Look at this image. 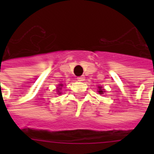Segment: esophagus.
Returning <instances> with one entry per match:
<instances>
[{
    "instance_id": "1",
    "label": "esophagus",
    "mask_w": 154,
    "mask_h": 154,
    "mask_svg": "<svg viewBox=\"0 0 154 154\" xmlns=\"http://www.w3.org/2000/svg\"><path fill=\"white\" fill-rule=\"evenodd\" d=\"M77 81H79V82H83L85 81V77L84 76H81V77H77Z\"/></svg>"
}]
</instances>
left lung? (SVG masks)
<instances>
[{
	"label": "left lung",
	"instance_id": "obj_1",
	"mask_svg": "<svg viewBox=\"0 0 154 154\" xmlns=\"http://www.w3.org/2000/svg\"><path fill=\"white\" fill-rule=\"evenodd\" d=\"M99 94H102L103 93H104V92H103V89H101V87H99Z\"/></svg>",
	"mask_w": 154,
	"mask_h": 154
}]
</instances>
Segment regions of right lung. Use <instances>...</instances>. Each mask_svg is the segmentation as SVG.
<instances>
[{"label": "right lung", "mask_w": 154, "mask_h": 154, "mask_svg": "<svg viewBox=\"0 0 154 154\" xmlns=\"http://www.w3.org/2000/svg\"><path fill=\"white\" fill-rule=\"evenodd\" d=\"M57 90H58V89H57ZM58 94H60V91H59V90H58Z\"/></svg>", "instance_id": "1"}]
</instances>
